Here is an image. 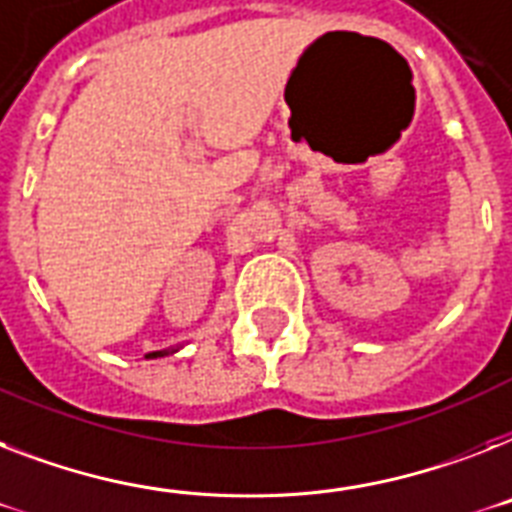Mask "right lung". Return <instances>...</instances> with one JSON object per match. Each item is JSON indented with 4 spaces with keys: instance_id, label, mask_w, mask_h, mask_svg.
Returning a JSON list of instances; mask_svg holds the SVG:
<instances>
[{
    "instance_id": "add662e5",
    "label": "right lung",
    "mask_w": 512,
    "mask_h": 512,
    "mask_svg": "<svg viewBox=\"0 0 512 512\" xmlns=\"http://www.w3.org/2000/svg\"><path fill=\"white\" fill-rule=\"evenodd\" d=\"M157 355H162V352H149L147 357H157Z\"/></svg>"
}]
</instances>
